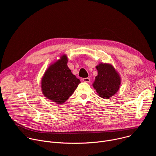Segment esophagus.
I'll list each match as a JSON object with an SVG mask.
<instances>
[{"instance_id":"1","label":"esophagus","mask_w":156,"mask_h":156,"mask_svg":"<svg viewBox=\"0 0 156 156\" xmlns=\"http://www.w3.org/2000/svg\"><path fill=\"white\" fill-rule=\"evenodd\" d=\"M83 81L84 82H86V83H90V79L89 78H83Z\"/></svg>"}]
</instances>
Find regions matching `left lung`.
I'll return each instance as SVG.
<instances>
[{
  "instance_id": "1",
  "label": "left lung",
  "mask_w": 156,
  "mask_h": 156,
  "mask_svg": "<svg viewBox=\"0 0 156 156\" xmlns=\"http://www.w3.org/2000/svg\"><path fill=\"white\" fill-rule=\"evenodd\" d=\"M96 68L98 70V75L93 86L99 96L109 99L119 90L122 81L120 75L110 63L100 62Z\"/></svg>"
}]
</instances>
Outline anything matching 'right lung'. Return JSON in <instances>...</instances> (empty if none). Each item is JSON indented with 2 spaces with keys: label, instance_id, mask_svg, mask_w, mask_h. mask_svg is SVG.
Listing matches in <instances>:
<instances>
[{
  "label": "right lung",
  "instance_id": "add662e5",
  "mask_svg": "<svg viewBox=\"0 0 156 156\" xmlns=\"http://www.w3.org/2000/svg\"><path fill=\"white\" fill-rule=\"evenodd\" d=\"M68 57L62 54L44 72L41 82V91L47 99L62 104L74 93L81 83L68 67Z\"/></svg>",
  "mask_w": 156,
  "mask_h": 156
}]
</instances>
